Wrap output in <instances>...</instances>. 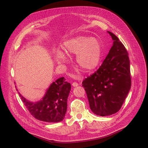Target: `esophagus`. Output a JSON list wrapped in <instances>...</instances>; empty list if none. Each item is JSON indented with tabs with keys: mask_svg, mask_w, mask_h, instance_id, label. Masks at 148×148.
<instances>
[{
	"mask_svg": "<svg viewBox=\"0 0 148 148\" xmlns=\"http://www.w3.org/2000/svg\"><path fill=\"white\" fill-rule=\"evenodd\" d=\"M72 86H73V87H77V86H78V83H77V82H73V83H72Z\"/></svg>",
	"mask_w": 148,
	"mask_h": 148,
	"instance_id": "1",
	"label": "esophagus"
}]
</instances>
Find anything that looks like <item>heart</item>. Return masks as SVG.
<instances>
[{
  "label": "heart",
  "instance_id": "obj_1",
  "mask_svg": "<svg viewBox=\"0 0 148 148\" xmlns=\"http://www.w3.org/2000/svg\"><path fill=\"white\" fill-rule=\"evenodd\" d=\"M62 49L69 53L76 54V60L79 68L85 71L95 70L99 65L102 57V46L99 39L84 35H78L66 39L63 43ZM56 59L59 62L65 61L63 52L58 51Z\"/></svg>",
  "mask_w": 148,
  "mask_h": 148
}]
</instances>
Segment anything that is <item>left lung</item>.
I'll list each match as a JSON object with an SVG mask.
<instances>
[{
	"label": "left lung",
	"instance_id": "8db88e82",
	"mask_svg": "<svg viewBox=\"0 0 148 148\" xmlns=\"http://www.w3.org/2000/svg\"><path fill=\"white\" fill-rule=\"evenodd\" d=\"M108 33L114 40L112 47L101 66L82 83L91 110L99 116L117 112L132 84L127 49L114 34Z\"/></svg>",
	"mask_w": 148,
	"mask_h": 148
}]
</instances>
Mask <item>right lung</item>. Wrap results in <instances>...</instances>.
<instances>
[{
    "label": "right lung",
    "instance_id": "obj_1",
    "mask_svg": "<svg viewBox=\"0 0 148 148\" xmlns=\"http://www.w3.org/2000/svg\"><path fill=\"white\" fill-rule=\"evenodd\" d=\"M70 89V83L66 82L64 77H61L51 84L42 99L39 102H29L18 92L25 107L35 119L53 123L64 120Z\"/></svg>",
    "mask_w": 148,
    "mask_h": 148
}]
</instances>
